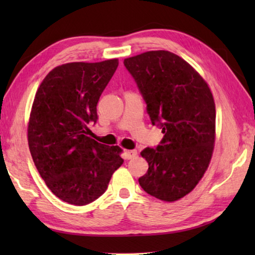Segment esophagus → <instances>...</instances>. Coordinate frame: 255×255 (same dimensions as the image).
I'll use <instances>...</instances> for the list:
<instances>
[{
  "label": "esophagus",
  "mask_w": 255,
  "mask_h": 255,
  "mask_svg": "<svg viewBox=\"0 0 255 255\" xmlns=\"http://www.w3.org/2000/svg\"><path fill=\"white\" fill-rule=\"evenodd\" d=\"M137 155L136 149H130V150H125V158L126 159H131Z\"/></svg>",
  "instance_id": "1"
}]
</instances>
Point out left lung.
<instances>
[{
  "instance_id": "8db88e82",
  "label": "left lung",
  "mask_w": 255,
  "mask_h": 255,
  "mask_svg": "<svg viewBox=\"0 0 255 255\" xmlns=\"http://www.w3.org/2000/svg\"><path fill=\"white\" fill-rule=\"evenodd\" d=\"M163 138L141 156L148 171L138 179L148 195L175 201L195 189L208 167L215 143L213 94L192 66L166 50L124 60Z\"/></svg>"
}]
</instances>
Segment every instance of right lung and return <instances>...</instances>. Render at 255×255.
I'll list each match as a JSON object with an SVG mask.
<instances>
[{"label":"right lung","mask_w":255,"mask_h":255,"mask_svg":"<svg viewBox=\"0 0 255 255\" xmlns=\"http://www.w3.org/2000/svg\"><path fill=\"white\" fill-rule=\"evenodd\" d=\"M118 67V59L68 63L48 73L34 97L28 141L38 172L60 200L84 206L108 188L124 159L118 146L90 137L97 105Z\"/></svg>","instance_id":"add662e5"}]
</instances>
